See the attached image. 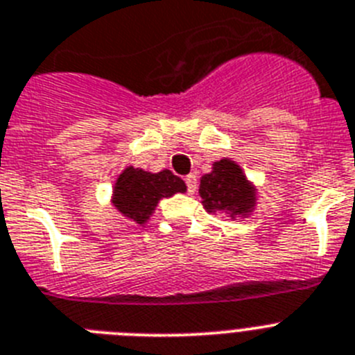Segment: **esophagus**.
<instances>
[{"instance_id":"obj_1","label":"esophagus","mask_w":355,"mask_h":355,"mask_svg":"<svg viewBox=\"0 0 355 355\" xmlns=\"http://www.w3.org/2000/svg\"><path fill=\"white\" fill-rule=\"evenodd\" d=\"M186 186H187V193H189V195H195L196 189H198V182H196V175H187V177H186Z\"/></svg>"}]
</instances>
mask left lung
Returning a JSON list of instances; mask_svg holds the SVG:
<instances>
[{"label":"left lung","instance_id":"obj_1","mask_svg":"<svg viewBox=\"0 0 355 355\" xmlns=\"http://www.w3.org/2000/svg\"><path fill=\"white\" fill-rule=\"evenodd\" d=\"M198 195L203 209L223 214L230 220H245L257 205V187L248 180L236 160L223 157L216 160L211 171L200 178Z\"/></svg>","mask_w":355,"mask_h":355}]
</instances>
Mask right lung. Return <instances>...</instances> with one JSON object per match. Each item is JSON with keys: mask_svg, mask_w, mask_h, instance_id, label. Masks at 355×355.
I'll return each instance as SVG.
<instances>
[{"mask_svg": "<svg viewBox=\"0 0 355 355\" xmlns=\"http://www.w3.org/2000/svg\"><path fill=\"white\" fill-rule=\"evenodd\" d=\"M186 182L169 169L159 173L126 166L116 177L112 186V205L125 220L144 227L155 212L162 198H171L177 193H186Z\"/></svg>", "mask_w": 355, "mask_h": 355, "instance_id": "obj_1", "label": "right lung"}]
</instances>
